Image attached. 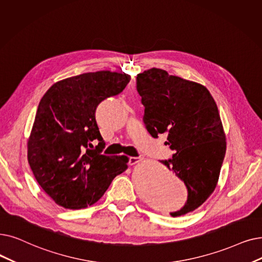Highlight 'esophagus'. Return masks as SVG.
Returning <instances> with one entry per match:
<instances>
[{
	"mask_svg": "<svg viewBox=\"0 0 262 262\" xmlns=\"http://www.w3.org/2000/svg\"><path fill=\"white\" fill-rule=\"evenodd\" d=\"M140 161H141L140 157H129V158H128V164H129V165H135V164L139 163Z\"/></svg>",
	"mask_w": 262,
	"mask_h": 262,
	"instance_id": "34e87169",
	"label": "esophagus"
}]
</instances>
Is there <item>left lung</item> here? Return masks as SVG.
I'll use <instances>...</instances> for the list:
<instances>
[{
	"mask_svg": "<svg viewBox=\"0 0 262 262\" xmlns=\"http://www.w3.org/2000/svg\"><path fill=\"white\" fill-rule=\"evenodd\" d=\"M144 106L143 123L154 138L166 134L174 154L162 163L184 182L185 206L170 215L194 211L214 191L226 153L219 108L208 89L194 81L151 68L137 76Z\"/></svg>",
	"mask_w": 262,
	"mask_h": 262,
	"instance_id": "8db88e82",
	"label": "left lung"
}]
</instances>
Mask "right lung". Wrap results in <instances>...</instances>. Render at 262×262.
<instances>
[{
    "mask_svg": "<svg viewBox=\"0 0 262 262\" xmlns=\"http://www.w3.org/2000/svg\"><path fill=\"white\" fill-rule=\"evenodd\" d=\"M129 80L127 74L85 73L54 83L40 99L28 140V161L40 187L59 206H92L127 169L126 156L100 154L105 142L95 111ZM94 140L99 141L95 149Z\"/></svg>",
    "mask_w": 262,
    "mask_h": 262,
    "instance_id": "right-lung-1",
    "label": "right lung"
}]
</instances>
